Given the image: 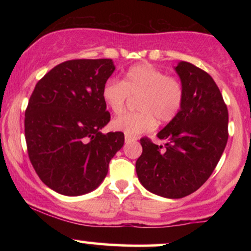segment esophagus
Returning a JSON list of instances; mask_svg holds the SVG:
<instances>
[{
  "mask_svg": "<svg viewBox=\"0 0 251 251\" xmlns=\"http://www.w3.org/2000/svg\"><path fill=\"white\" fill-rule=\"evenodd\" d=\"M133 140H135V137H132V135L125 134V142H126V143H129V142H133Z\"/></svg>",
  "mask_w": 251,
  "mask_h": 251,
  "instance_id": "1",
  "label": "esophagus"
}]
</instances>
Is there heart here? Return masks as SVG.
<instances>
[{
    "instance_id": "1",
    "label": "heart",
    "mask_w": 251,
    "mask_h": 251,
    "mask_svg": "<svg viewBox=\"0 0 251 251\" xmlns=\"http://www.w3.org/2000/svg\"><path fill=\"white\" fill-rule=\"evenodd\" d=\"M103 102L114 114L125 109L129 98H138L139 111L125 113L112 122V127L128 135L152 131L155 124H168L179 114L185 100V87L178 76L150 65L129 67L123 81L111 77L101 89Z\"/></svg>"
}]
</instances>
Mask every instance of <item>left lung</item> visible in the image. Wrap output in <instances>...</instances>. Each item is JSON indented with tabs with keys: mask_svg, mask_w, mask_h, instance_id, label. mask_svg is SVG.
<instances>
[{
	"mask_svg": "<svg viewBox=\"0 0 251 251\" xmlns=\"http://www.w3.org/2000/svg\"><path fill=\"white\" fill-rule=\"evenodd\" d=\"M176 72L185 87L179 114L157 137V145L144 137L135 171L144 188L166 198L185 197L208 180L220 162L227 137V108L211 76L181 61Z\"/></svg>",
	"mask_w": 251,
	"mask_h": 251,
	"instance_id": "8db88e82",
	"label": "left lung"
}]
</instances>
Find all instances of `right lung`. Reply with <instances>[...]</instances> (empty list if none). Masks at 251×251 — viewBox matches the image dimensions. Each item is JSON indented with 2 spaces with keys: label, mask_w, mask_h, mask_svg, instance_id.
Masks as SVG:
<instances>
[{
  "label": "right lung",
  "mask_w": 251,
  "mask_h": 251,
  "mask_svg": "<svg viewBox=\"0 0 251 251\" xmlns=\"http://www.w3.org/2000/svg\"><path fill=\"white\" fill-rule=\"evenodd\" d=\"M114 70L111 59L68 60L31 93L25 114L28 155L40 179L59 194L97 189L123 148V132H100L111 119L101 89Z\"/></svg>",
  "instance_id": "add662e5"
}]
</instances>
